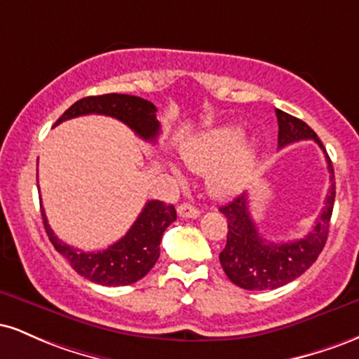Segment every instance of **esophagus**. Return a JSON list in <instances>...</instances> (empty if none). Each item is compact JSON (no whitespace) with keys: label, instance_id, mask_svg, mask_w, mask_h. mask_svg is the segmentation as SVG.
Wrapping results in <instances>:
<instances>
[{"label":"esophagus","instance_id":"1","mask_svg":"<svg viewBox=\"0 0 359 359\" xmlns=\"http://www.w3.org/2000/svg\"><path fill=\"white\" fill-rule=\"evenodd\" d=\"M177 212H179L180 217H185V219H196V217H199V214H201V211L196 208V205H192L189 203L180 204L179 208H177Z\"/></svg>","mask_w":359,"mask_h":359}]
</instances>
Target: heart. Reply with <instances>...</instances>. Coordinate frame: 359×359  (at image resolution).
Returning a JSON list of instances; mask_svg holds the SVG:
<instances>
[{"mask_svg": "<svg viewBox=\"0 0 359 359\" xmlns=\"http://www.w3.org/2000/svg\"><path fill=\"white\" fill-rule=\"evenodd\" d=\"M241 140V128L219 126L184 150L185 163L192 170H212L208 175V187L212 196L229 197L241 191L255 155L253 143Z\"/></svg>", "mask_w": 359, "mask_h": 359, "instance_id": "1", "label": "heart"}]
</instances>
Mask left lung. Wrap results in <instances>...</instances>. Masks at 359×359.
<instances>
[{"mask_svg":"<svg viewBox=\"0 0 359 359\" xmlns=\"http://www.w3.org/2000/svg\"><path fill=\"white\" fill-rule=\"evenodd\" d=\"M275 114L278 121V148L299 140H314L325 155L331 185L314 229L307 233V236L288 243H273L259 236L250 214L248 192H243L228 204L221 205L219 211L228 219V241L219 253V262L228 278L245 290H273L311 269L327 241L329 221L334 208V168L323 142L302 119L283 113L282 109H275Z\"/></svg>","mask_w":359,"mask_h":359,"instance_id":"left-lung-1","label":"left lung"}]
</instances>
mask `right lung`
<instances>
[{"mask_svg":"<svg viewBox=\"0 0 359 359\" xmlns=\"http://www.w3.org/2000/svg\"><path fill=\"white\" fill-rule=\"evenodd\" d=\"M155 113V106L143 97L113 93L82 97L74 102L53 126L60 125L65 119L84 116V114H104V116L116 118L125 123L140 138L155 142L160 133V123ZM36 177H39V170H36ZM42 219L53 248L71 263L77 273L100 285L119 287L138 282L154 269L160 257V241H162L163 231L177 219V212L172 204H165L162 201H148L137 221L121 240L113 243L106 250L89 251V253L62 243L53 234L43 209Z\"/></svg>","mask_w":359,"mask_h":359,"instance_id":"right-lung-1","label":"right lung"}]
</instances>
